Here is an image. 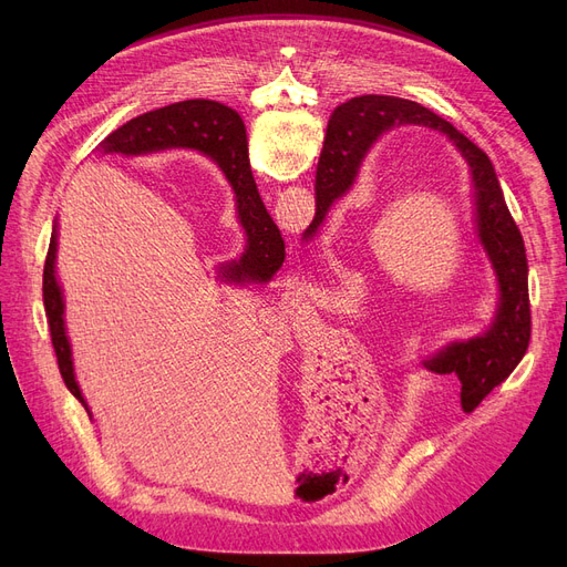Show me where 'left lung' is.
I'll return each instance as SVG.
<instances>
[{
    "label": "left lung",
    "instance_id": "8db88e82",
    "mask_svg": "<svg viewBox=\"0 0 567 567\" xmlns=\"http://www.w3.org/2000/svg\"><path fill=\"white\" fill-rule=\"evenodd\" d=\"M395 124H425L445 133L471 165L478 236L496 268L501 303L489 333L466 344L449 347L432 361V370L439 374L455 372L462 381V404L471 402V409H475L496 385L513 374L530 340L528 259L524 238L511 216L508 204H505L496 169L483 148L462 135L451 122L419 103L377 94L355 96L338 105L329 118L317 165V212L306 236L315 234L331 202L351 186V178L370 144ZM227 176L236 188L234 176Z\"/></svg>",
    "mask_w": 567,
    "mask_h": 567
}]
</instances>
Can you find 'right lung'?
Here are the masks:
<instances>
[{
    "instance_id": "1",
    "label": "right lung",
    "mask_w": 567,
    "mask_h": 567,
    "mask_svg": "<svg viewBox=\"0 0 567 567\" xmlns=\"http://www.w3.org/2000/svg\"><path fill=\"white\" fill-rule=\"evenodd\" d=\"M110 148H124L128 154L161 152L172 146H188L204 152L220 163V167L234 176L238 188V216L248 231V250L241 261L225 268V278L244 280L257 278L268 280L285 261V244L278 227L259 199L257 186L250 174L248 163V140L246 126L231 107L216 101H182L172 103L161 110L140 114L131 118L118 131L105 137ZM54 250H56V231L52 227L50 248L43 268V306L50 326V338L56 353V365L62 372L66 389L82 402V393L75 383L71 347L64 333V301L54 278ZM89 413V409H86Z\"/></svg>"
}]
</instances>
